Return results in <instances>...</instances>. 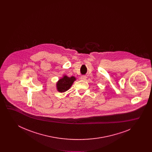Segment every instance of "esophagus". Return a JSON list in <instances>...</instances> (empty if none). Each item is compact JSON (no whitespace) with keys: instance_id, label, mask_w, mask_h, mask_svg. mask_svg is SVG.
I'll return each instance as SVG.
<instances>
[{"instance_id":"1","label":"esophagus","mask_w":152,"mask_h":152,"mask_svg":"<svg viewBox=\"0 0 152 152\" xmlns=\"http://www.w3.org/2000/svg\"><path fill=\"white\" fill-rule=\"evenodd\" d=\"M80 79H81V80H86L87 79V77L86 76H81Z\"/></svg>"}]
</instances>
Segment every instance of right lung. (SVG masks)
Segmentation results:
<instances>
[{
	"label": "right lung",
	"mask_w": 152,
	"mask_h": 152,
	"mask_svg": "<svg viewBox=\"0 0 152 152\" xmlns=\"http://www.w3.org/2000/svg\"><path fill=\"white\" fill-rule=\"evenodd\" d=\"M76 80V78L74 76L68 77L64 75L61 79L59 80L56 83L57 89L59 92H64L68 91Z\"/></svg>",
	"instance_id": "add662e5"
}]
</instances>
